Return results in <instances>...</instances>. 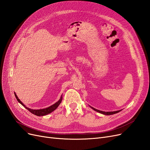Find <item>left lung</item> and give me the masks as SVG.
Listing matches in <instances>:
<instances>
[{"mask_svg":"<svg viewBox=\"0 0 150 150\" xmlns=\"http://www.w3.org/2000/svg\"><path fill=\"white\" fill-rule=\"evenodd\" d=\"M89 106L91 108L93 109L94 110H95L96 112H99V113H100L101 114H103V115H113V114L117 113H118V112L121 111V110H118V111H115V112H103V111H101V110H97V109H96V108H93L92 107H91L90 105H89Z\"/></svg>","mask_w":150,"mask_h":150,"instance_id":"obj_1","label":"left lung"}]
</instances>
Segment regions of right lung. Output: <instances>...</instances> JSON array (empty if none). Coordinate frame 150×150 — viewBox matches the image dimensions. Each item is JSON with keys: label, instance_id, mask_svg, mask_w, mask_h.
<instances>
[{"label": "right lung", "instance_id": "1", "mask_svg": "<svg viewBox=\"0 0 150 150\" xmlns=\"http://www.w3.org/2000/svg\"><path fill=\"white\" fill-rule=\"evenodd\" d=\"M15 93V96L16 99H17V100H18V102L19 103H20L24 107H25L27 110H28L30 112H31L32 114H34V115H35L36 116H42L47 115L48 114L51 113V112H53V111H54V110L57 108V107L60 105V103H61L62 100V95H61L60 99L58 100L57 102H56L55 103H54L53 105H51V106H50V107H48L47 108H45L35 110V109H32V108H29L27 107L20 100L18 99V97L16 96V93Z\"/></svg>", "mask_w": 150, "mask_h": 150}]
</instances>
